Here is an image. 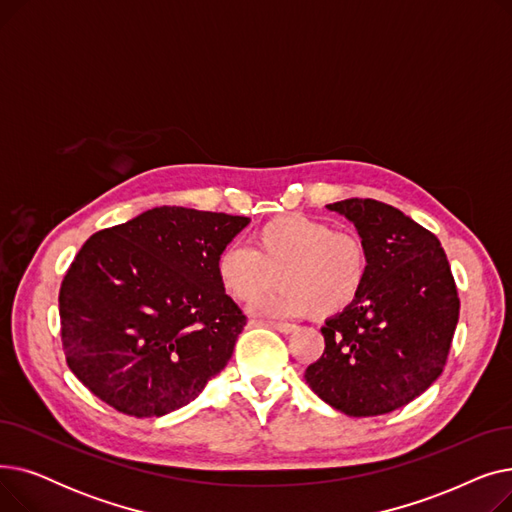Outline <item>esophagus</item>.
Instances as JSON below:
<instances>
[{
	"instance_id": "34e87169",
	"label": "esophagus",
	"mask_w": 512,
	"mask_h": 512,
	"mask_svg": "<svg viewBox=\"0 0 512 512\" xmlns=\"http://www.w3.org/2000/svg\"><path fill=\"white\" fill-rule=\"evenodd\" d=\"M267 326L278 330V332H282V334H292L294 330H297V326H294V324H286V321H267Z\"/></svg>"
}]
</instances>
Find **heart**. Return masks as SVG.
I'll list each match as a JSON object with an SVG mask.
<instances>
[{
  "label": "heart",
  "mask_w": 512,
  "mask_h": 512,
  "mask_svg": "<svg viewBox=\"0 0 512 512\" xmlns=\"http://www.w3.org/2000/svg\"><path fill=\"white\" fill-rule=\"evenodd\" d=\"M251 249L228 247L218 257V280L230 299L253 303L282 278L286 284L261 309L328 319L351 309L367 284L369 251L361 236L286 213L251 232Z\"/></svg>",
  "instance_id": "b5f03b06"
}]
</instances>
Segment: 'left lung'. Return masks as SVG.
Wrapping results in <instances>:
<instances>
[{
  "label": "left lung",
  "mask_w": 512,
  "mask_h": 512,
  "mask_svg": "<svg viewBox=\"0 0 512 512\" xmlns=\"http://www.w3.org/2000/svg\"><path fill=\"white\" fill-rule=\"evenodd\" d=\"M351 220L369 251L359 301L321 328L326 348L309 388L351 417L405 407L442 373L459 321V292L436 234L375 199L328 205Z\"/></svg>",
  "instance_id": "8db88e82"
}]
</instances>
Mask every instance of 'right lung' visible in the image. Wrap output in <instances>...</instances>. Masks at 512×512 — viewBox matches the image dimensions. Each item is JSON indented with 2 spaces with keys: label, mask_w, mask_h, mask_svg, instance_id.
I'll list each match as a JSON object with an SVG mask.
<instances>
[{
  "label": "right lung",
  "mask_w": 512,
  "mask_h": 512,
  "mask_svg": "<svg viewBox=\"0 0 512 512\" xmlns=\"http://www.w3.org/2000/svg\"><path fill=\"white\" fill-rule=\"evenodd\" d=\"M245 215L155 207L95 232L60 288L66 363L105 405L161 417L232 357L247 317L218 280Z\"/></svg>",
  "instance_id": "add662e5"
}]
</instances>
